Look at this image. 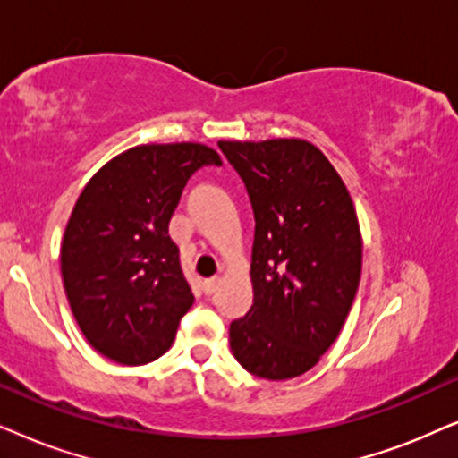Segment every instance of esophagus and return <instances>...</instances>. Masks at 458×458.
Returning a JSON list of instances; mask_svg holds the SVG:
<instances>
[{
	"label": "esophagus",
	"mask_w": 458,
	"mask_h": 458,
	"mask_svg": "<svg viewBox=\"0 0 458 458\" xmlns=\"http://www.w3.org/2000/svg\"><path fill=\"white\" fill-rule=\"evenodd\" d=\"M217 286H219V278L217 276L207 278L205 283H203V293H205V295H213V293L217 291Z\"/></svg>",
	"instance_id": "esophagus-1"
}]
</instances>
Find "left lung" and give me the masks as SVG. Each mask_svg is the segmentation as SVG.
<instances>
[{
	"mask_svg": "<svg viewBox=\"0 0 458 458\" xmlns=\"http://www.w3.org/2000/svg\"><path fill=\"white\" fill-rule=\"evenodd\" d=\"M253 207V306L230 325V347L261 379L300 377L344 327L362 272L350 192L306 140L217 142Z\"/></svg>",
	"mask_w": 458,
	"mask_h": 458,
	"instance_id": "1",
	"label": "left lung"
}]
</instances>
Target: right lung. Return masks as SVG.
<instances>
[{
	"label": "right lung",
	"mask_w": 458,
	"mask_h": 458,
	"mask_svg": "<svg viewBox=\"0 0 458 458\" xmlns=\"http://www.w3.org/2000/svg\"><path fill=\"white\" fill-rule=\"evenodd\" d=\"M205 165H222L209 146H136L79 194L60 270L85 339L114 362L138 367L163 356L192 306L167 228L186 182Z\"/></svg>",
	"instance_id": "right-lung-1"
}]
</instances>
